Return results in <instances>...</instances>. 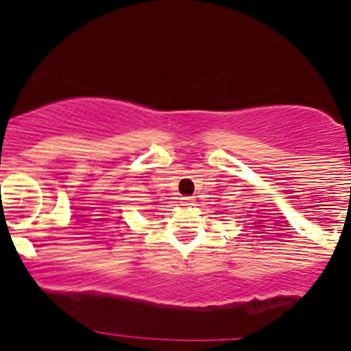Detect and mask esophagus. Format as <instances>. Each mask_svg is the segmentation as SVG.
<instances>
[{
    "instance_id": "1",
    "label": "esophagus",
    "mask_w": 351,
    "mask_h": 351,
    "mask_svg": "<svg viewBox=\"0 0 351 351\" xmlns=\"http://www.w3.org/2000/svg\"><path fill=\"white\" fill-rule=\"evenodd\" d=\"M193 203H195V198H193V196H182L181 198L182 206H189V205H193Z\"/></svg>"
}]
</instances>
